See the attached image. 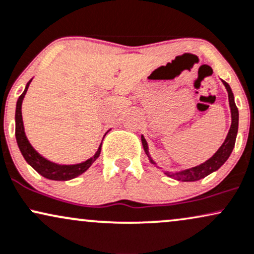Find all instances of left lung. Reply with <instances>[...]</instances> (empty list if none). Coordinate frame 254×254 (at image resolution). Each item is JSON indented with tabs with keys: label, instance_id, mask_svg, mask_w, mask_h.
<instances>
[{
	"label": "left lung",
	"instance_id": "left-lung-1",
	"mask_svg": "<svg viewBox=\"0 0 254 254\" xmlns=\"http://www.w3.org/2000/svg\"><path fill=\"white\" fill-rule=\"evenodd\" d=\"M222 83L225 84L226 89H227L229 107H231V113H232V125H231V128H229L227 136H226L225 142H223L221 147L217 150L216 153L214 154L210 159H208L207 162H204L203 164H201V165L198 166H195V168L183 170V171H180V172L165 171V175L169 176V177L174 178V180H177V181H182V182H195V181L202 180V178H204L205 176L210 175L211 172L216 171V170L221 168L223 164H225L226 160L228 159L229 156H231L232 151H233L234 148L235 139H237V134H238V126H239V112H238L237 106H235L234 95L233 92H232L231 86H229L228 83H226L225 80H222ZM141 142H142V146H144L145 153L147 154L150 162L152 164H156L153 160H152L150 152H148L147 142H146V140L142 135H141Z\"/></svg>",
	"mask_w": 254,
	"mask_h": 254
}]
</instances>
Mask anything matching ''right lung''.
<instances>
[{
  "mask_svg": "<svg viewBox=\"0 0 254 254\" xmlns=\"http://www.w3.org/2000/svg\"><path fill=\"white\" fill-rule=\"evenodd\" d=\"M31 82L32 80H29V82L27 83L25 91L20 95L19 100H17L16 102V112H15V136H16L17 146H19L21 153H22L26 162L28 163L38 174L43 176V177L52 181L72 180V178L82 175L83 172H85L86 170L90 168L91 164L100 157L101 146H102V144L100 145V147H98L96 153L94 154V157H91L90 159L85 160V162L83 163L74 164V165H59V164L52 163L50 162V160L45 159L44 157H41L40 154L32 147L28 139H27L25 134V128H23L22 113H21V106H22L23 97H25L27 89H28L29 83Z\"/></svg>",
  "mask_w": 254,
  "mask_h": 254,
  "instance_id": "1",
  "label": "right lung"
}]
</instances>
